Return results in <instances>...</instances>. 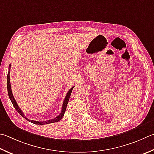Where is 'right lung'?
<instances>
[{
  "label": "right lung",
  "instance_id": "add662e5",
  "mask_svg": "<svg viewBox=\"0 0 154 154\" xmlns=\"http://www.w3.org/2000/svg\"><path fill=\"white\" fill-rule=\"evenodd\" d=\"M11 64L9 65L8 69H9V71L8 72V75H7V90H8V94L9 96V98H10L11 101L12 102V103H13L14 107L15 108V109L17 110V111L18 113H19L20 115L23 117L25 119H26L27 121H29L30 122H31L32 123H34V124H37V125H45V124H48V123H55V122H58L59 121H60L62 119V117L64 116V114L65 112V110H66V108H67V104H68V102L69 100V97H70L71 96V93L72 92V90L74 88V87H71V88L69 90V91L67 92V95L65 96V98L64 99V101H63V105H62V109H61V113L59 114V115L56 117L55 118L52 119H50V120H48V121H45V122H37V121H34V120H31V119H29L27 117H26V116H25V114L21 110L19 105H18L17 101H15V99L13 97V93H12V90H11V83H10V69H11Z\"/></svg>",
  "mask_w": 154,
  "mask_h": 154
}]
</instances>
